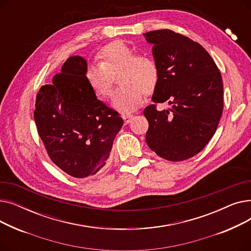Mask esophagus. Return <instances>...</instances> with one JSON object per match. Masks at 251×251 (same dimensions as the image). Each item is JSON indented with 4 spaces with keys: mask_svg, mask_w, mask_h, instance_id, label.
<instances>
[{
    "mask_svg": "<svg viewBox=\"0 0 251 251\" xmlns=\"http://www.w3.org/2000/svg\"><path fill=\"white\" fill-rule=\"evenodd\" d=\"M132 118H133V115H131V114H124V115H122V119H123V121H124L125 124H128L131 121V119H132Z\"/></svg>",
    "mask_w": 251,
    "mask_h": 251,
    "instance_id": "obj_1",
    "label": "esophagus"
}]
</instances>
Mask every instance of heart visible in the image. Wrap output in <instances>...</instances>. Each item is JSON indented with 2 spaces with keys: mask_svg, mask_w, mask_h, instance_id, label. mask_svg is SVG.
<instances>
[{
  "mask_svg": "<svg viewBox=\"0 0 251 251\" xmlns=\"http://www.w3.org/2000/svg\"><path fill=\"white\" fill-rule=\"evenodd\" d=\"M99 58L100 63L92 64L86 71L87 81L98 97L108 98L113 76L120 72L118 83L122 86L115 90L112 105L121 113L136 110L142 102L143 92L151 94L159 81L156 62L149 56H138L134 49L124 43L104 47Z\"/></svg>",
  "mask_w": 251,
  "mask_h": 251,
  "instance_id": "obj_1",
  "label": "heart"
}]
</instances>
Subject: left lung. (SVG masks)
Here are the masks:
<instances>
[{
	"label": "left lung",
	"mask_w": 251,
	"mask_h": 251,
	"mask_svg": "<svg viewBox=\"0 0 251 251\" xmlns=\"http://www.w3.org/2000/svg\"><path fill=\"white\" fill-rule=\"evenodd\" d=\"M152 45L159 81L151 100L172 107L143 111L149 121V148L168 161L199 153L216 132L223 113V80L208 52L192 39L169 29L143 34Z\"/></svg>",
	"instance_id": "1"
}]
</instances>
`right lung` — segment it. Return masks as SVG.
I'll return each instance as SVG.
<instances>
[{
    "label": "right lung",
    "mask_w": 251,
    "mask_h": 251,
    "mask_svg": "<svg viewBox=\"0 0 251 251\" xmlns=\"http://www.w3.org/2000/svg\"><path fill=\"white\" fill-rule=\"evenodd\" d=\"M87 61L67 59L51 84L39 89L34 121L50 160L75 178L97 174L107 163L123 120L98 100L87 78Z\"/></svg>",
    "instance_id": "right-lung-1"
}]
</instances>
